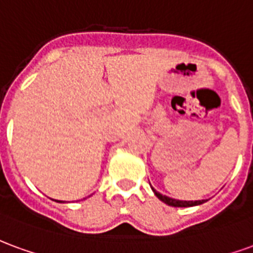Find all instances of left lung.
Wrapping results in <instances>:
<instances>
[{
	"label": "left lung",
	"instance_id": "8db88e82",
	"mask_svg": "<svg viewBox=\"0 0 253 253\" xmlns=\"http://www.w3.org/2000/svg\"><path fill=\"white\" fill-rule=\"evenodd\" d=\"M152 191L155 193V195L159 198L160 201H163L165 204H167L169 206H174V208H189V206H197V205H201L206 202V200L202 201H179V200H174V198H169L167 195H163L158 193L156 190L152 187Z\"/></svg>",
	"mask_w": 253,
	"mask_h": 253
}]
</instances>
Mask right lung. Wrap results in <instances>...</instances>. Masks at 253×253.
<instances>
[{
  "label": "right lung",
  "instance_id": "1",
  "mask_svg": "<svg viewBox=\"0 0 253 253\" xmlns=\"http://www.w3.org/2000/svg\"><path fill=\"white\" fill-rule=\"evenodd\" d=\"M56 202H62V201H56Z\"/></svg>",
  "mask_w": 253,
  "mask_h": 253
}]
</instances>
